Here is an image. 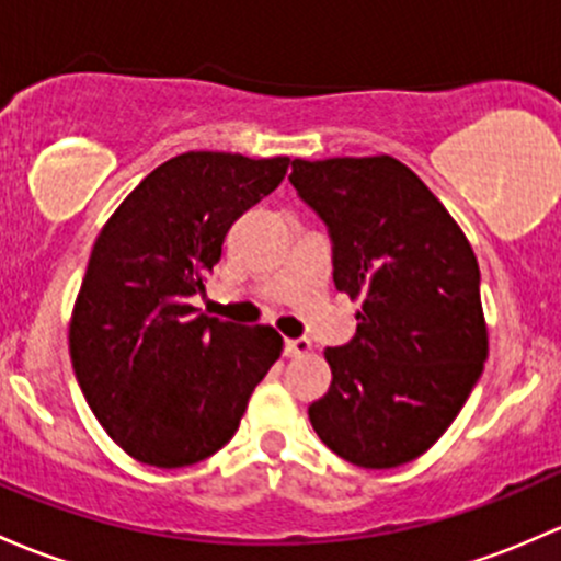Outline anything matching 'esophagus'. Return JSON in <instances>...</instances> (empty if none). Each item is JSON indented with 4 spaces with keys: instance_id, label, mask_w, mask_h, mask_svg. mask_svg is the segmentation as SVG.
Masks as SVG:
<instances>
[{
    "instance_id": "34e87169",
    "label": "esophagus",
    "mask_w": 561,
    "mask_h": 561,
    "mask_svg": "<svg viewBox=\"0 0 561 561\" xmlns=\"http://www.w3.org/2000/svg\"><path fill=\"white\" fill-rule=\"evenodd\" d=\"M311 352V341L309 339H287L285 341V355L287 357H300L309 355Z\"/></svg>"
}]
</instances>
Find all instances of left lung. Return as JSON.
<instances>
[{
  "mask_svg": "<svg viewBox=\"0 0 561 561\" xmlns=\"http://www.w3.org/2000/svg\"><path fill=\"white\" fill-rule=\"evenodd\" d=\"M293 187L325 220L335 290L363 300L357 333L325 350L314 433L357 468L422 457L449 430L489 355L468 236L392 156L293 161Z\"/></svg>",
  "mask_w": 561,
  "mask_h": 561,
  "instance_id": "1",
  "label": "left lung"
}]
</instances>
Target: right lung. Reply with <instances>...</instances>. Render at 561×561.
I'll return each mask as SVG.
<instances>
[{
	"instance_id": "right-lung-1",
	"label": "right lung",
	"mask_w": 561,
	"mask_h": 561,
	"mask_svg": "<svg viewBox=\"0 0 561 561\" xmlns=\"http://www.w3.org/2000/svg\"><path fill=\"white\" fill-rule=\"evenodd\" d=\"M290 158L182 152L123 198L91 250L69 355L93 416L128 457L187 468L220 451L282 355L271 325L198 314L222 241Z\"/></svg>"
}]
</instances>
